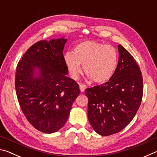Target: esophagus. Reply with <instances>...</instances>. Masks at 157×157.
I'll return each instance as SVG.
<instances>
[{
	"mask_svg": "<svg viewBox=\"0 0 157 157\" xmlns=\"http://www.w3.org/2000/svg\"><path fill=\"white\" fill-rule=\"evenodd\" d=\"M86 89V86L84 84H79V89H80L81 92H84L85 91V89Z\"/></svg>",
	"mask_w": 157,
	"mask_h": 157,
	"instance_id": "34e87169",
	"label": "esophagus"
}]
</instances>
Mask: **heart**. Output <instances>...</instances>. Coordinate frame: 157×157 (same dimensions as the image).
Masks as SVG:
<instances>
[{
  "mask_svg": "<svg viewBox=\"0 0 157 157\" xmlns=\"http://www.w3.org/2000/svg\"><path fill=\"white\" fill-rule=\"evenodd\" d=\"M64 62L68 72L76 79L82 71L81 64L86 75L95 83L109 80L115 72L118 55L115 48L95 41H85L74 48L73 53L67 52Z\"/></svg>",
  "mask_w": 157,
  "mask_h": 157,
  "instance_id": "obj_1",
  "label": "heart"
}]
</instances>
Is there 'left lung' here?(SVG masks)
Returning <instances> with one entry per match:
<instances>
[{
  "mask_svg": "<svg viewBox=\"0 0 157 157\" xmlns=\"http://www.w3.org/2000/svg\"><path fill=\"white\" fill-rule=\"evenodd\" d=\"M118 63L111 79L85 90L88 118L94 131L109 136L123 130L132 121L142 101L143 77L132 55L118 45Z\"/></svg>",
  "mask_w": 157,
  "mask_h": 157,
  "instance_id": "1",
  "label": "left lung"
}]
</instances>
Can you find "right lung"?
<instances>
[{
  "label": "right lung",
  "instance_id": "obj_1",
  "mask_svg": "<svg viewBox=\"0 0 157 157\" xmlns=\"http://www.w3.org/2000/svg\"><path fill=\"white\" fill-rule=\"evenodd\" d=\"M67 39L38 41L18 63L15 88L25 118L46 134L57 132L67 121L79 85L68 78L63 50Z\"/></svg>",
  "mask_w": 157,
  "mask_h": 157
}]
</instances>
